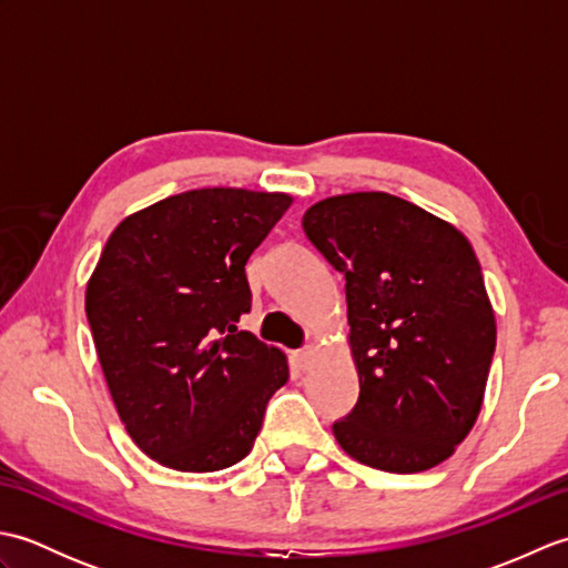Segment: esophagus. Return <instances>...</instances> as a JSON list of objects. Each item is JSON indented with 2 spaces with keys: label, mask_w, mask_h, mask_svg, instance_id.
Segmentation results:
<instances>
[{
  "label": "esophagus",
  "mask_w": 568,
  "mask_h": 568,
  "mask_svg": "<svg viewBox=\"0 0 568 568\" xmlns=\"http://www.w3.org/2000/svg\"><path fill=\"white\" fill-rule=\"evenodd\" d=\"M312 364H315V352L312 348H300V352L293 354V366L297 371H310Z\"/></svg>",
  "instance_id": "1"
}]
</instances>
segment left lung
Listing matches in <instances>:
<instances>
[{
    "label": "left lung",
    "mask_w": 568,
    "mask_h": 568,
    "mask_svg": "<svg viewBox=\"0 0 568 568\" xmlns=\"http://www.w3.org/2000/svg\"><path fill=\"white\" fill-rule=\"evenodd\" d=\"M303 229L346 281L358 400L332 429L356 462L417 474L474 427L496 352L484 273L462 232L388 192L322 200Z\"/></svg>",
    "instance_id": "obj_1"
}]
</instances>
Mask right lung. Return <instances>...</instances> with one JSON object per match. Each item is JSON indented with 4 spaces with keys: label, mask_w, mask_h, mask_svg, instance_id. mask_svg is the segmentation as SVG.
Instances as JSON below:
<instances>
[{
    "label": "right lung",
    "mask_w": 568,
    "mask_h": 568,
    "mask_svg": "<svg viewBox=\"0 0 568 568\" xmlns=\"http://www.w3.org/2000/svg\"><path fill=\"white\" fill-rule=\"evenodd\" d=\"M291 202L190 190L126 216L106 241L84 310L116 413L153 462L207 474L256 442L287 364L239 329L246 261Z\"/></svg>",
    "instance_id": "obj_1"
}]
</instances>
